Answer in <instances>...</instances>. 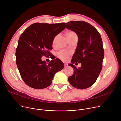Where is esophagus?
<instances>
[{
  "instance_id": "1",
  "label": "esophagus",
  "mask_w": 121,
  "mask_h": 121,
  "mask_svg": "<svg viewBox=\"0 0 121 121\" xmlns=\"http://www.w3.org/2000/svg\"><path fill=\"white\" fill-rule=\"evenodd\" d=\"M67 66H68V65H67V64H64V66H65V67H67Z\"/></svg>"
}]
</instances>
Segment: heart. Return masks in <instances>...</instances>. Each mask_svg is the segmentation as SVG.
<instances>
[{
  "instance_id": "b5f03b06",
  "label": "heart",
  "mask_w": 121,
  "mask_h": 121,
  "mask_svg": "<svg viewBox=\"0 0 121 121\" xmlns=\"http://www.w3.org/2000/svg\"><path fill=\"white\" fill-rule=\"evenodd\" d=\"M75 36H77L76 33L74 31H73L72 30H68L65 32V36L67 40ZM57 39V35L54 38L52 41V46L53 47L55 46ZM69 55L70 53L69 52H68L65 51H61L58 53L57 56L59 59H60L63 61H66L67 60Z\"/></svg>"
}]
</instances>
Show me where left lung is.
Instances as JSON below:
<instances>
[{"mask_svg":"<svg viewBox=\"0 0 121 121\" xmlns=\"http://www.w3.org/2000/svg\"><path fill=\"white\" fill-rule=\"evenodd\" d=\"M66 28L76 32L78 38L71 64L68 65L75 70L68 81L75 88L87 89L94 84L102 69L104 52L101 36L95 27L83 21L68 22ZM77 62L82 64L78 69L73 65Z\"/></svg>","mask_w":121,"mask_h":121,"instance_id":"obj_1","label":"left lung"}]
</instances>
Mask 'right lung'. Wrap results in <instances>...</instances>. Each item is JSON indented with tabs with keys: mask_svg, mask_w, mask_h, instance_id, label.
I'll use <instances>...</instances> for the list:
<instances>
[{
	"mask_svg": "<svg viewBox=\"0 0 121 121\" xmlns=\"http://www.w3.org/2000/svg\"><path fill=\"white\" fill-rule=\"evenodd\" d=\"M65 28V23H35L21 34L16 50V64L21 77L29 87L43 89L49 86L55 74L64 68V63L54 57V38ZM43 55L52 59L48 64L41 59Z\"/></svg>",
	"mask_w": 121,
	"mask_h": 121,
	"instance_id": "right-lung-1",
	"label": "right lung"
}]
</instances>
